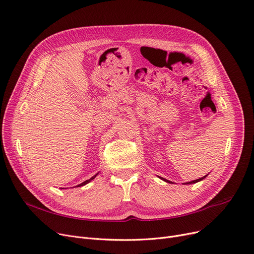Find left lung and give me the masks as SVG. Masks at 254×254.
Here are the masks:
<instances>
[{"label": "left lung", "instance_id": "obj_1", "mask_svg": "<svg viewBox=\"0 0 254 254\" xmlns=\"http://www.w3.org/2000/svg\"><path fill=\"white\" fill-rule=\"evenodd\" d=\"M207 175H208V174H207ZM207 175L204 176V177H202V178H198V179H196V180H193V181H190V182H186V183H184V184H193V183H196V182H198V181H201V180L205 179V178L207 177ZM159 178L163 179L164 181H166V182H168V183H172L171 181H169V180H167V179H165V178H162V177H159Z\"/></svg>", "mask_w": 254, "mask_h": 254}]
</instances>
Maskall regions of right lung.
Instances as JSON below:
<instances>
[{
  "label": "right lung",
  "instance_id": "add662e5",
  "mask_svg": "<svg viewBox=\"0 0 254 254\" xmlns=\"http://www.w3.org/2000/svg\"><path fill=\"white\" fill-rule=\"evenodd\" d=\"M97 175H98V174H97ZM97 175H95V176H92V177H91V178H90V179H88V180H85V181H84V182H82V183H81V184H79V185H77V186H83V185H85V184H87V183H88V182H90V181H91V180H92V179H95V177H96V176H97Z\"/></svg>",
  "mask_w": 254,
  "mask_h": 254
}]
</instances>
